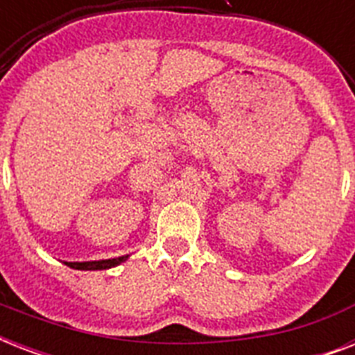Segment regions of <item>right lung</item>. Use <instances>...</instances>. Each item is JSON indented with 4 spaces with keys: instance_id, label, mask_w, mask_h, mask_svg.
Masks as SVG:
<instances>
[{
    "instance_id": "obj_1",
    "label": "right lung",
    "mask_w": 355,
    "mask_h": 355,
    "mask_svg": "<svg viewBox=\"0 0 355 355\" xmlns=\"http://www.w3.org/2000/svg\"><path fill=\"white\" fill-rule=\"evenodd\" d=\"M127 258L128 256H119V258L97 259V261H66V265L77 270H103V269H110V267H116V265L123 263Z\"/></svg>"
}]
</instances>
